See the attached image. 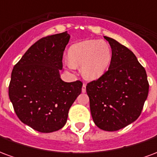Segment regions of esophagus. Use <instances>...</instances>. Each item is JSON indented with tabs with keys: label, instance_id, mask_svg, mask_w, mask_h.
Returning a JSON list of instances; mask_svg holds the SVG:
<instances>
[{
	"label": "esophagus",
	"instance_id": "obj_1",
	"mask_svg": "<svg viewBox=\"0 0 157 157\" xmlns=\"http://www.w3.org/2000/svg\"><path fill=\"white\" fill-rule=\"evenodd\" d=\"M82 92H86V84L85 83H83V85H82Z\"/></svg>",
	"mask_w": 157,
	"mask_h": 157
}]
</instances>
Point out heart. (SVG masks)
Segmentation results:
<instances>
[{
    "label": "heart",
    "mask_w": 157,
    "mask_h": 157,
    "mask_svg": "<svg viewBox=\"0 0 157 157\" xmlns=\"http://www.w3.org/2000/svg\"><path fill=\"white\" fill-rule=\"evenodd\" d=\"M112 51L104 41L86 40L73 44L69 49V63L72 67L82 66L86 80H97L109 68Z\"/></svg>",
    "instance_id": "b5f03b06"
}]
</instances>
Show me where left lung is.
Here are the masks:
<instances>
[{"label":"left lung","instance_id":"1","mask_svg":"<svg viewBox=\"0 0 157 157\" xmlns=\"http://www.w3.org/2000/svg\"><path fill=\"white\" fill-rule=\"evenodd\" d=\"M112 48L109 70L86 84L90 109L95 124L116 131L135 121L141 113L149 92L145 68L124 45L104 36Z\"/></svg>","mask_w":157,"mask_h":157}]
</instances>
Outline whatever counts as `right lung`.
<instances>
[{
	"label": "right lung",
	"instance_id": "add662e5",
	"mask_svg": "<svg viewBox=\"0 0 157 157\" xmlns=\"http://www.w3.org/2000/svg\"><path fill=\"white\" fill-rule=\"evenodd\" d=\"M69 40L67 32L42 38L12 70L8 93L14 111L22 123L37 131L60 129L82 92L81 81L63 82L59 72Z\"/></svg>",
	"mask_w": 157,
	"mask_h": 157
}]
</instances>
